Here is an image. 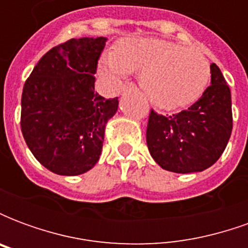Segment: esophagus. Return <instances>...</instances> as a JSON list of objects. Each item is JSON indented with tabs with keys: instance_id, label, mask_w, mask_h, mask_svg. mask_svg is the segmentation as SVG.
I'll return each mask as SVG.
<instances>
[{
	"instance_id": "34e87169",
	"label": "esophagus",
	"mask_w": 248,
	"mask_h": 248,
	"mask_svg": "<svg viewBox=\"0 0 248 248\" xmlns=\"http://www.w3.org/2000/svg\"><path fill=\"white\" fill-rule=\"evenodd\" d=\"M134 90H138V87H137V85L135 83H133V82H129V83H126L124 86V92H134Z\"/></svg>"
}]
</instances>
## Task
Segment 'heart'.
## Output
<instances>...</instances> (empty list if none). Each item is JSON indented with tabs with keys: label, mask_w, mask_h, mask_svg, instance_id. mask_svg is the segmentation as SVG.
<instances>
[{
	"label": "heart",
	"mask_w": 248,
	"mask_h": 248,
	"mask_svg": "<svg viewBox=\"0 0 248 248\" xmlns=\"http://www.w3.org/2000/svg\"><path fill=\"white\" fill-rule=\"evenodd\" d=\"M98 70L114 83L127 71L142 73L140 82L147 98L166 110L198 101L211 77L210 62L201 51L158 38L126 41L111 56L103 57Z\"/></svg>",
	"instance_id": "1"
}]
</instances>
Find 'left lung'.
Listing matches in <instances>:
<instances>
[{
  "mask_svg": "<svg viewBox=\"0 0 248 248\" xmlns=\"http://www.w3.org/2000/svg\"><path fill=\"white\" fill-rule=\"evenodd\" d=\"M211 67V85L186 110L162 115L151 108L146 142L153 159L165 170L179 174L213 166L232 131L231 93L222 71Z\"/></svg>",
  "mask_w": 248,
  "mask_h": 248,
  "instance_id": "obj_1",
  "label": "left lung"
}]
</instances>
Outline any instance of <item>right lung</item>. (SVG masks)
I'll list each match as a JSON object with an SVG mask.
<instances>
[{
  "label": "right lung",
  "mask_w": 248,
  "mask_h": 248,
  "mask_svg": "<svg viewBox=\"0 0 248 248\" xmlns=\"http://www.w3.org/2000/svg\"><path fill=\"white\" fill-rule=\"evenodd\" d=\"M106 38H71L41 58L21 98V131L42 166L58 175H79L101 155L106 122L118 98L94 90Z\"/></svg>",
  "instance_id": "right-lung-1"
}]
</instances>
